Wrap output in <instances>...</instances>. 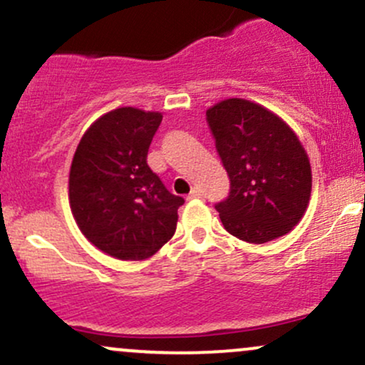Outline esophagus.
Instances as JSON below:
<instances>
[{
    "label": "esophagus",
    "mask_w": 365,
    "mask_h": 365,
    "mask_svg": "<svg viewBox=\"0 0 365 365\" xmlns=\"http://www.w3.org/2000/svg\"><path fill=\"white\" fill-rule=\"evenodd\" d=\"M200 195H202V194H200V190H199V188H192V192H190V194L187 195V200H192V199H199Z\"/></svg>",
    "instance_id": "obj_1"
}]
</instances>
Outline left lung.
I'll use <instances>...</instances> for the list:
<instances>
[{"label": "left lung", "instance_id": "left-lung-1", "mask_svg": "<svg viewBox=\"0 0 365 365\" xmlns=\"http://www.w3.org/2000/svg\"><path fill=\"white\" fill-rule=\"evenodd\" d=\"M230 194L216 204L233 237L266 244L302 220L311 197L307 153L282 118L245 99H226L206 111Z\"/></svg>", "mask_w": 365, "mask_h": 365}]
</instances>
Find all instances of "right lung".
Returning a JSON list of instances; mask_svg holds the SVG:
<instances>
[{"mask_svg": "<svg viewBox=\"0 0 365 365\" xmlns=\"http://www.w3.org/2000/svg\"><path fill=\"white\" fill-rule=\"evenodd\" d=\"M163 115L118 108L83 133L70 168L72 215L92 245L121 261L156 254L177 230L173 195L148 165Z\"/></svg>", "mask_w": 365, "mask_h": 365, "instance_id": "add662e5", "label": "right lung"}]
</instances>
